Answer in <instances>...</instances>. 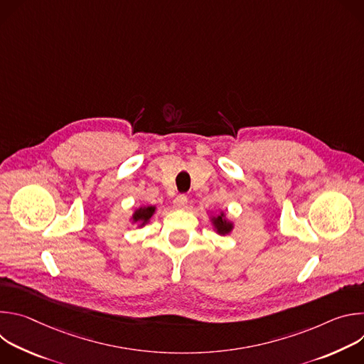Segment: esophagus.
Wrapping results in <instances>:
<instances>
[{"instance_id": "obj_1", "label": "esophagus", "mask_w": 364, "mask_h": 364, "mask_svg": "<svg viewBox=\"0 0 364 364\" xmlns=\"http://www.w3.org/2000/svg\"><path fill=\"white\" fill-rule=\"evenodd\" d=\"M187 203H188V200H187V197H186L184 194L177 196V197L174 198V207H176V209H186Z\"/></svg>"}]
</instances>
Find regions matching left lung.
<instances>
[{"label":"left lung","mask_w":364,"mask_h":364,"mask_svg":"<svg viewBox=\"0 0 364 364\" xmlns=\"http://www.w3.org/2000/svg\"><path fill=\"white\" fill-rule=\"evenodd\" d=\"M210 223L213 230L219 235H229L235 229V223L226 218V212H220L219 215H210Z\"/></svg>","instance_id":"1"}]
</instances>
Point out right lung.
Segmentation results:
<instances>
[{
	"label": "right lung",
	"mask_w": 364,
	"mask_h": 364,
	"mask_svg": "<svg viewBox=\"0 0 364 364\" xmlns=\"http://www.w3.org/2000/svg\"><path fill=\"white\" fill-rule=\"evenodd\" d=\"M157 212V205H139L134 210L132 216L129 218V222L132 225L136 223V228H144L151 222V218Z\"/></svg>",
	"instance_id": "1"
}]
</instances>
